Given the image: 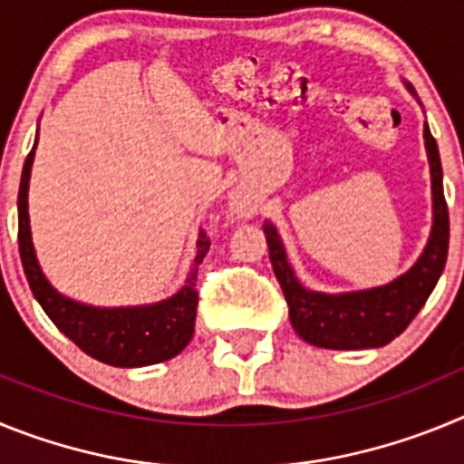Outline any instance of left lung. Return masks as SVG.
Returning a JSON list of instances; mask_svg holds the SVG:
<instances>
[{
  "label": "left lung",
  "instance_id": "left-lung-1",
  "mask_svg": "<svg viewBox=\"0 0 464 464\" xmlns=\"http://www.w3.org/2000/svg\"><path fill=\"white\" fill-rule=\"evenodd\" d=\"M413 92L411 85H407ZM416 94V92H413ZM425 149H428L430 174H432V232L428 246L411 269L395 281L379 288L358 293L325 295L306 290L290 267L285 248L272 223H265L269 260L281 283L283 297L288 302L290 323L304 342L334 351H360L391 343L407 330L409 323L423 309L430 293L444 272L449 256V207L441 183V160L437 141L425 122Z\"/></svg>",
  "mask_w": 464,
  "mask_h": 464
}]
</instances>
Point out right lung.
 Listing matches in <instances>:
<instances>
[{
	"label": "right lung",
	"mask_w": 464,
	"mask_h": 464,
	"mask_svg": "<svg viewBox=\"0 0 464 464\" xmlns=\"http://www.w3.org/2000/svg\"><path fill=\"white\" fill-rule=\"evenodd\" d=\"M36 149V143H34ZM34 149L24 160L18 190V248L23 260L24 276L41 309L55 323L64 337L90 358L113 367H146V364L165 362L174 358L190 343L197 318V267L207 256L208 237L199 232L197 256L192 272L174 297L162 299L149 306H122V309H97L64 297L53 288L41 272L34 256L30 232V213H27V188L34 162Z\"/></svg>",
	"instance_id": "add662e5"
}]
</instances>
